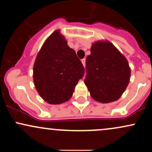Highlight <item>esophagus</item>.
<instances>
[{"mask_svg":"<svg viewBox=\"0 0 152 152\" xmlns=\"http://www.w3.org/2000/svg\"><path fill=\"white\" fill-rule=\"evenodd\" d=\"M81 63H82V64H83V66H86V59L85 58L81 59Z\"/></svg>","mask_w":152,"mask_h":152,"instance_id":"34e87169","label":"esophagus"}]
</instances>
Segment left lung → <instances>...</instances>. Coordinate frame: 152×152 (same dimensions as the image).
Here are the masks:
<instances>
[{
	"label": "left lung",
	"mask_w": 152,
	"mask_h": 152,
	"mask_svg": "<svg viewBox=\"0 0 152 152\" xmlns=\"http://www.w3.org/2000/svg\"><path fill=\"white\" fill-rule=\"evenodd\" d=\"M90 50L84 83L91 96L105 104L118 100L129 83L131 69L126 58L107 41L93 43Z\"/></svg>",
	"instance_id": "8db88e82"
}]
</instances>
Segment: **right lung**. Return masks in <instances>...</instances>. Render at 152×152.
<instances>
[{
  "mask_svg": "<svg viewBox=\"0 0 152 152\" xmlns=\"http://www.w3.org/2000/svg\"><path fill=\"white\" fill-rule=\"evenodd\" d=\"M84 67L65 38L56 30L46 40L34 65V82L38 93L50 104H60L72 96L83 78Z\"/></svg>",
  "mask_w": 152,
  "mask_h": 152,
  "instance_id": "obj_1",
  "label": "right lung"
}]
</instances>
